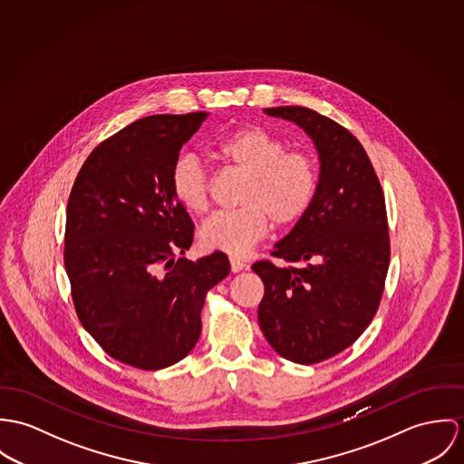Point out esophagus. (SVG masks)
Returning a JSON list of instances; mask_svg holds the SVG:
<instances>
[{"mask_svg": "<svg viewBox=\"0 0 464 464\" xmlns=\"http://www.w3.org/2000/svg\"><path fill=\"white\" fill-rule=\"evenodd\" d=\"M229 265H231V272H235V274L249 268L247 263H244V261H240V259H237V257H229Z\"/></svg>", "mask_w": 464, "mask_h": 464, "instance_id": "34e87169", "label": "esophagus"}]
</instances>
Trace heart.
I'll list each match as a JSON object with an SVG mask.
<instances>
[{"label":"heart","mask_w":464,"mask_h":464,"mask_svg":"<svg viewBox=\"0 0 464 464\" xmlns=\"http://www.w3.org/2000/svg\"><path fill=\"white\" fill-rule=\"evenodd\" d=\"M286 150L283 139L256 124L237 128L217 144V156L247 181L242 208L215 213L201 226L199 244L207 251L244 256L266 235L270 220L276 227H292L306 217L318 188L316 163L304 151ZM169 183L179 207L207 211L209 178L198 156H179Z\"/></svg>","instance_id":"obj_1"}]
</instances>
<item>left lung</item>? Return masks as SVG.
<instances>
[{
  "mask_svg": "<svg viewBox=\"0 0 464 464\" xmlns=\"http://www.w3.org/2000/svg\"><path fill=\"white\" fill-rule=\"evenodd\" d=\"M301 126L320 160L306 217L253 270L265 285L257 322L285 360L313 364L351 347L379 308L390 265L384 194L360 140L304 106L265 108Z\"/></svg>",
  "mask_w": 464,
  "mask_h": 464,
  "instance_id": "1",
  "label": "left lung"
}]
</instances>
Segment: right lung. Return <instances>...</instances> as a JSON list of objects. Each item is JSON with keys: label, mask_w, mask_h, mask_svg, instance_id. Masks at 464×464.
I'll return each mask as SVG.
<instances>
[{"label": "right lung", "mask_w": 464, "mask_h": 464, "mask_svg": "<svg viewBox=\"0 0 464 464\" xmlns=\"http://www.w3.org/2000/svg\"><path fill=\"white\" fill-rule=\"evenodd\" d=\"M207 111L151 115L102 142L82 165L65 217L63 261L82 325L113 360L160 370L201 334L224 253L190 261L194 222L170 194L179 150Z\"/></svg>", "instance_id": "add662e5"}]
</instances>
